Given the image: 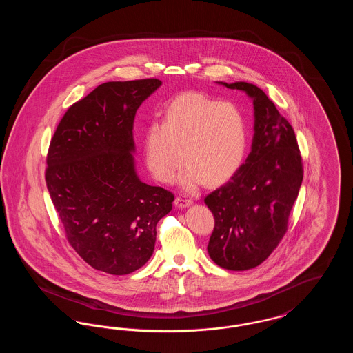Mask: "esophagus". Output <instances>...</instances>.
I'll list each match as a JSON object with an SVG mask.
<instances>
[{"label":"esophagus","instance_id":"esophagus-1","mask_svg":"<svg viewBox=\"0 0 353 353\" xmlns=\"http://www.w3.org/2000/svg\"><path fill=\"white\" fill-rule=\"evenodd\" d=\"M192 200H189V199H186L185 196H179V197H176V200H174V205L177 206V208H188V206H190L192 205Z\"/></svg>","mask_w":353,"mask_h":353}]
</instances>
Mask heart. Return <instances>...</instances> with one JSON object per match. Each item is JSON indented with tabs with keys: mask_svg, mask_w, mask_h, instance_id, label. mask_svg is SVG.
I'll return each instance as SVG.
<instances>
[{
	"mask_svg": "<svg viewBox=\"0 0 353 353\" xmlns=\"http://www.w3.org/2000/svg\"><path fill=\"white\" fill-rule=\"evenodd\" d=\"M246 147V121L234 104L188 92L169 103L163 123L148 124L143 153L150 173L164 184L174 180L184 157L179 183L194 192L205 181L230 180L243 163Z\"/></svg>",
	"mask_w": 353,
	"mask_h": 353,
	"instance_id": "heart-1",
	"label": "heart"
}]
</instances>
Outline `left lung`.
<instances>
[{"mask_svg": "<svg viewBox=\"0 0 353 353\" xmlns=\"http://www.w3.org/2000/svg\"><path fill=\"white\" fill-rule=\"evenodd\" d=\"M243 91L254 105L252 152L234 176L205 197L214 216L208 252L219 268L243 271L261 265L287 230L303 180L295 132L256 85L225 83Z\"/></svg>", "mask_w": 353, "mask_h": 353, "instance_id": "1", "label": "left lung"}]
</instances>
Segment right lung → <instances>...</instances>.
Returning <instances> with one entry per match:
<instances>
[{
	"label": "right lung",
	"instance_id": "1",
	"mask_svg": "<svg viewBox=\"0 0 353 353\" xmlns=\"http://www.w3.org/2000/svg\"><path fill=\"white\" fill-rule=\"evenodd\" d=\"M159 79L107 82L72 104L48 153L46 185L70 245L91 268L131 274L151 258L174 196L143 183L134 164L137 108Z\"/></svg>",
	"mask_w": 353,
	"mask_h": 353
}]
</instances>
